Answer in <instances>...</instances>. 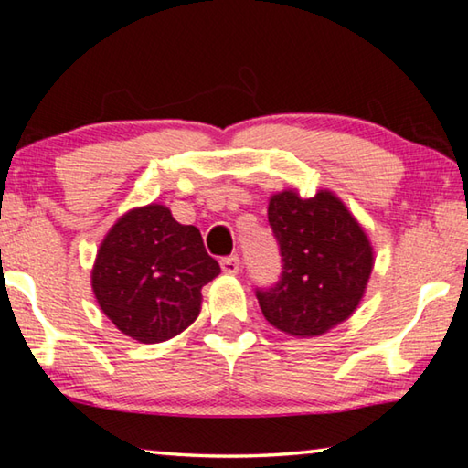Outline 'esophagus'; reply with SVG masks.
I'll list each match as a JSON object with an SVG mask.
<instances>
[{"instance_id": "obj_1", "label": "esophagus", "mask_w": 468, "mask_h": 468, "mask_svg": "<svg viewBox=\"0 0 468 468\" xmlns=\"http://www.w3.org/2000/svg\"><path fill=\"white\" fill-rule=\"evenodd\" d=\"M220 268H223L225 274H237L241 271V260L237 256H229L220 260Z\"/></svg>"}]
</instances>
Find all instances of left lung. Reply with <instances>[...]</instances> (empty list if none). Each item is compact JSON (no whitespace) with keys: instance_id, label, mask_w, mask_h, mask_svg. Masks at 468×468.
Segmentation results:
<instances>
[{"instance_id":"8db88e82","label":"left lung","mask_w":468,"mask_h":468,"mask_svg":"<svg viewBox=\"0 0 468 468\" xmlns=\"http://www.w3.org/2000/svg\"><path fill=\"white\" fill-rule=\"evenodd\" d=\"M268 223L281 245L282 274L258 291L264 318L295 338L326 335L351 318L374 271V245L330 189L301 197L295 187L268 200Z\"/></svg>"}]
</instances>
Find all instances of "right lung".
<instances>
[{"mask_svg": "<svg viewBox=\"0 0 468 468\" xmlns=\"http://www.w3.org/2000/svg\"><path fill=\"white\" fill-rule=\"evenodd\" d=\"M220 266L194 225H179L163 204L132 208L101 241L90 272L102 314L138 343L156 345L192 326L202 287Z\"/></svg>", "mask_w": 468, "mask_h": 468, "instance_id": "1", "label": "right lung"}]
</instances>
